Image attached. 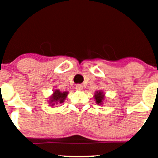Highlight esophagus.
<instances>
[{
	"label": "esophagus",
	"mask_w": 158,
	"mask_h": 158,
	"mask_svg": "<svg viewBox=\"0 0 158 158\" xmlns=\"http://www.w3.org/2000/svg\"><path fill=\"white\" fill-rule=\"evenodd\" d=\"M76 89H77V90H79V91L82 90V89H83L82 85H77V86H76Z\"/></svg>",
	"instance_id": "34e87169"
}]
</instances>
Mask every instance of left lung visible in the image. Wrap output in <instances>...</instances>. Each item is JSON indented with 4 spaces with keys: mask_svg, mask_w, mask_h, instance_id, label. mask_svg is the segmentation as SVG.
<instances>
[{
    "mask_svg": "<svg viewBox=\"0 0 158 158\" xmlns=\"http://www.w3.org/2000/svg\"><path fill=\"white\" fill-rule=\"evenodd\" d=\"M94 98L95 100V103L98 105H102L105 99V94L102 90L95 92L94 95Z\"/></svg>",
    "mask_w": 158,
    "mask_h": 158,
    "instance_id": "1",
    "label": "left lung"
}]
</instances>
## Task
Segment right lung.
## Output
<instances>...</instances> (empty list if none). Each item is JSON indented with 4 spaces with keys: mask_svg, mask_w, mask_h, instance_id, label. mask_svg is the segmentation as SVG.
I'll return each instance as SVG.
<instances>
[{
    "mask_svg": "<svg viewBox=\"0 0 158 158\" xmlns=\"http://www.w3.org/2000/svg\"><path fill=\"white\" fill-rule=\"evenodd\" d=\"M69 92L64 91L61 92L60 89H56L54 90L53 94L49 96V106H55V105H60L65 101V98H67Z\"/></svg>",
    "mask_w": 158,
    "mask_h": 158,
    "instance_id": "obj_1",
    "label": "right lung"
}]
</instances>
